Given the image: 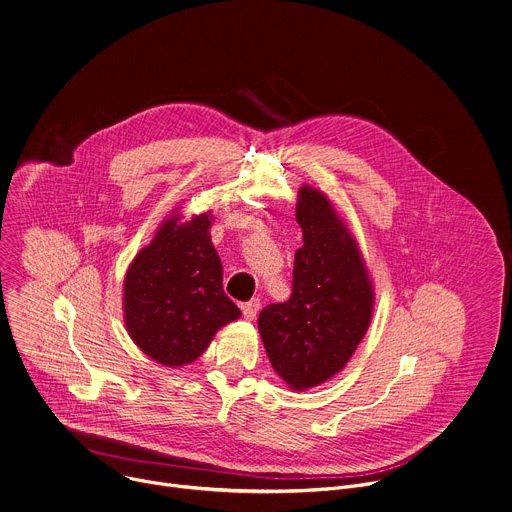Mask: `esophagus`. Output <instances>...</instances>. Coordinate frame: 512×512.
<instances>
[{"label":"esophagus","instance_id":"esophagus-1","mask_svg":"<svg viewBox=\"0 0 512 512\" xmlns=\"http://www.w3.org/2000/svg\"><path fill=\"white\" fill-rule=\"evenodd\" d=\"M259 308H261L259 298H257V300H251V302H247V304H243V316H245V320H255Z\"/></svg>","mask_w":512,"mask_h":512}]
</instances>
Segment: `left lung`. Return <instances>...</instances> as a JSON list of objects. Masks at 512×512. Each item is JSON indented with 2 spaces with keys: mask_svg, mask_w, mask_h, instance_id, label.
<instances>
[{
  "mask_svg": "<svg viewBox=\"0 0 512 512\" xmlns=\"http://www.w3.org/2000/svg\"><path fill=\"white\" fill-rule=\"evenodd\" d=\"M296 218L294 289L259 314V334L273 371L294 391L338 375L369 330L375 287L356 239L324 192L304 184Z\"/></svg>",
  "mask_w": 512,
  "mask_h": 512,
  "instance_id": "1",
  "label": "left lung"
}]
</instances>
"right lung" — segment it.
I'll return each mask as SVG.
<instances>
[{
	"mask_svg": "<svg viewBox=\"0 0 512 512\" xmlns=\"http://www.w3.org/2000/svg\"><path fill=\"white\" fill-rule=\"evenodd\" d=\"M182 206L160 223L123 279V322L137 348L168 369L194 362L241 310L223 289L210 210L184 221Z\"/></svg>",
	"mask_w": 512,
	"mask_h": 512,
	"instance_id": "add662e5",
	"label": "right lung"
}]
</instances>
